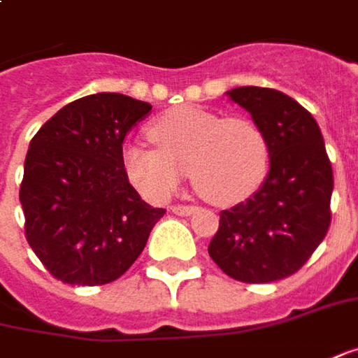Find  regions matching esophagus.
I'll return each instance as SVG.
<instances>
[{
	"label": "esophagus",
	"instance_id": "34e87169",
	"mask_svg": "<svg viewBox=\"0 0 358 358\" xmlns=\"http://www.w3.org/2000/svg\"><path fill=\"white\" fill-rule=\"evenodd\" d=\"M172 212L178 216H192L196 212V208L194 206H172Z\"/></svg>",
	"mask_w": 358,
	"mask_h": 358
}]
</instances>
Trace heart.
Wrapping results in <instances>:
<instances>
[{
    "label": "heart",
    "mask_w": 358,
    "mask_h": 358,
    "mask_svg": "<svg viewBox=\"0 0 358 358\" xmlns=\"http://www.w3.org/2000/svg\"><path fill=\"white\" fill-rule=\"evenodd\" d=\"M158 148L130 142L122 168L130 184L150 202H166L184 172L194 190L216 206H234L264 184L269 142L248 117H222L198 106L170 108L148 129Z\"/></svg>",
    "instance_id": "1"
}]
</instances>
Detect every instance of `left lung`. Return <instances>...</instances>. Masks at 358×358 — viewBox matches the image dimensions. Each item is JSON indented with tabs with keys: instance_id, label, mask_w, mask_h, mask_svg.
<instances>
[{
	"instance_id": "obj_1",
	"label": "left lung",
	"mask_w": 358,
	"mask_h": 358,
	"mask_svg": "<svg viewBox=\"0 0 358 358\" xmlns=\"http://www.w3.org/2000/svg\"><path fill=\"white\" fill-rule=\"evenodd\" d=\"M226 94L265 132L269 172L252 198L220 214L208 253L229 278L271 283L299 271L327 236L333 168L317 120L297 101L264 87Z\"/></svg>"
}]
</instances>
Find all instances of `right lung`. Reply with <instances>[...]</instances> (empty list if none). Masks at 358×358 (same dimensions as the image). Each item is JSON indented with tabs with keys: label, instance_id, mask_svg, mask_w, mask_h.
<instances>
[{
	"label": "right lung",
	"instance_id": "add662e5",
	"mask_svg": "<svg viewBox=\"0 0 358 358\" xmlns=\"http://www.w3.org/2000/svg\"><path fill=\"white\" fill-rule=\"evenodd\" d=\"M152 106L120 93L65 105L29 142L19 202L25 236L53 278L105 285L141 255L166 214L130 186L122 142Z\"/></svg>",
	"mask_w": 358,
	"mask_h": 358
}]
</instances>
